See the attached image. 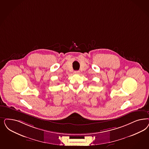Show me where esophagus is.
Listing matches in <instances>:
<instances>
[{
  "label": "esophagus",
  "mask_w": 149,
  "mask_h": 149,
  "mask_svg": "<svg viewBox=\"0 0 149 149\" xmlns=\"http://www.w3.org/2000/svg\"><path fill=\"white\" fill-rule=\"evenodd\" d=\"M74 73H75V74H79V73H80V71H75Z\"/></svg>",
  "instance_id": "obj_1"
}]
</instances>
